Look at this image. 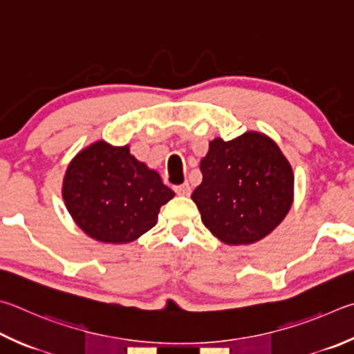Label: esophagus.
<instances>
[{"label": "esophagus", "mask_w": 354, "mask_h": 354, "mask_svg": "<svg viewBox=\"0 0 354 354\" xmlns=\"http://www.w3.org/2000/svg\"><path fill=\"white\" fill-rule=\"evenodd\" d=\"M175 192H176V195H179V196L190 195V185H189V183L175 185Z\"/></svg>", "instance_id": "1"}]
</instances>
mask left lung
Instances as JSON below:
<instances>
[{"mask_svg":"<svg viewBox=\"0 0 354 354\" xmlns=\"http://www.w3.org/2000/svg\"><path fill=\"white\" fill-rule=\"evenodd\" d=\"M199 169L192 199L204 226L226 244H250L271 234L292 203V169L277 144L260 133L216 138Z\"/></svg>","mask_w":354,"mask_h":354,"instance_id":"left-lung-1","label":"left lung"}]
</instances>
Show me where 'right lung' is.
I'll return each instance as SVG.
<instances>
[{"instance_id":"obj_1","label":"right lung","mask_w":354,"mask_h":354,"mask_svg":"<svg viewBox=\"0 0 354 354\" xmlns=\"http://www.w3.org/2000/svg\"><path fill=\"white\" fill-rule=\"evenodd\" d=\"M175 192L128 147L93 144L69 164L63 179L66 209L83 232L104 243H130L155 226Z\"/></svg>"}]
</instances>
